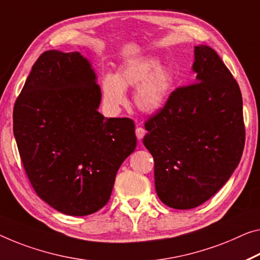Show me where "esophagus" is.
<instances>
[{
  "instance_id": "1",
  "label": "esophagus",
  "mask_w": 260,
  "mask_h": 260,
  "mask_svg": "<svg viewBox=\"0 0 260 260\" xmlns=\"http://www.w3.org/2000/svg\"><path fill=\"white\" fill-rule=\"evenodd\" d=\"M145 129H144L143 126H141V123L137 125V127H136V136H137L138 139H142L144 136H145Z\"/></svg>"
}]
</instances>
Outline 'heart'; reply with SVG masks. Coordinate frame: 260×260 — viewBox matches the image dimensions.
I'll return each mask as SVG.
<instances>
[{
  "label": "heart",
  "instance_id": "heart-1",
  "mask_svg": "<svg viewBox=\"0 0 260 260\" xmlns=\"http://www.w3.org/2000/svg\"><path fill=\"white\" fill-rule=\"evenodd\" d=\"M175 78L170 67L159 66L154 58H139L129 61L117 71L107 74L102 80L103 102L111 113L126 103L125 90L135 88L134 102L146 114L160 111L174 88Z\"/></svg>",
  "mask_w": 260,
  "mask_h": 260
}]
</instances>
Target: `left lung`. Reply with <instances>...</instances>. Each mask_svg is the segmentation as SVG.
Here are the masks:
<instances>
[{"label": "left lung", "instance_id": "left-lung-1", "mask_svg": "<svg viewBox=\"0 0 260 260\" xmlns=\"http://www.w3.org/2000/svg\"><path fill=\"white\" fill-rule=\"evenodd\" d=\"M191 85L172 91L145 122L143 143L154 159L159 199L174 209L195 208L224 186L245 143L241 89L211 47H194Z\"/></svg>", "mask_w": 260, "mask_h": 260}]
</instances>
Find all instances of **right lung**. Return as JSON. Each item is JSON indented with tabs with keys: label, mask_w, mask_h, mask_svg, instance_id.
Instances as JSON below:
<instances>
[{
	"label": "right lung",
	"mask_w": 260,
	"mask_h": 260,
	"mask_svg": "<svg viewBox=\"0 0 260 260\" xmlns=\"http://www.w3.org/2000/svg\"><path fill=\"white\" fill-rule=\"evenodd\" d=\"M101 88L79 52L46 51L15 102L14 136L39 198L71 216L109 201L122 162L137 145L130 118L99 113Z\"/></svg>",
	"instance_id": "1"
}]
</instances>
